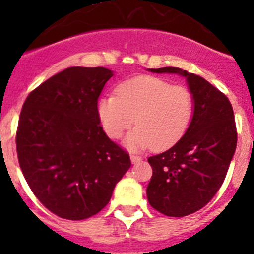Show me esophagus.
Segmentation results:
<instances>
[{
  "label": "esophagus",
  "mask_w": 254,
  "mask_h": 254,
  "mask_svg": "<svg viewBox=\"0 0 254 254\" xmlns=\"http://www.w3.org/2000/svg\"><path fill=\"white\" fill-rule=\"evenodd\" d=\"M141 160H142V158H141V156H136V155H131V161H132V164H138Z\"/></svg>",
  "instance_id": "34e87169"
}]
</instances>
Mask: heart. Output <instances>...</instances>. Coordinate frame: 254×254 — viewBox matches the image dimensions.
Segmentation results:
<instances>
[{"mask_svg": "<svg viewBox=\"0 0 254 254\" xmlns=\"http://www.w3.org/2000/svg\"><path fill=\"white\" fill-rule=\"evenodd\" d=\"M116 93L98 102V117L111 138H120L133 121L137 123L123 141L129 150L167 149L188 128L193 96L186 86L143 75L122 82Z\"/></svg>", "mask_w": 254, "mask_h": 254, "instance_id": "b5f03b06", "label": "heart"}]
</instances>
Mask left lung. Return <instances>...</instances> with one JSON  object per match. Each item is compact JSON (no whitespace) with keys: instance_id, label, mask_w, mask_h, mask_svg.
<instances>
[{"instance_id":"obj_1","label":"left lung","mask_w":254,"mask_h":254,"mask_svg":"<svg viewBox=\"0 0 254 254\" xmlns=\"http://www.w3.org/2000/svg\"><path fill=\"white\" fill-rule=\"evenodd\" d=\"M147 71L185 77L193 96V116L183 137L147 159L150 205L167 216H187L207 205L225 179L237 147L234 112L221 91L194 73L178 67Z\"/></svg>"}]
</instances>
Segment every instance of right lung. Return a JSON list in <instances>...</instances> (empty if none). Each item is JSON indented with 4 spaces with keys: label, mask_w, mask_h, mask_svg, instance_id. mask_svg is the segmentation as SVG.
Masks as SVG:
<instances>
[{
    "label": "right lung",
    "mask_w": 254,
    "mask_h": 254,
    "mask_svg": "<svg viewBox=\"0 0 254 254\" xmlns=\"http://www.w3.org/2000/svg\"><path fill=\"white\" fill-rule=\"evenodd\" d=\"M113 75L104 67H69L22 105L20 168L37 198L62 219L98 214L131 167L129 155L105 134L98 117V99Z\"/></svg>",
    "instance_id": "right-lung-1"
}]
</instances>
